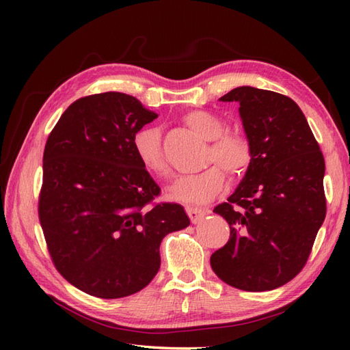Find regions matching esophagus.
Returning <instances> with one entry per match:
<instances>
[{
	"label": "esophagus",
	"instance_id": "34e87169",
	"mask_svg": "<svg viewBox=\"0 0 350 350\" xmlns=\"http://www.w3.org/2000/svg\"><path fill=\"white\" fill-rule=\"evenodd\" d=\"M185 211H187L192 224H197V222L202 219L204 215L209 213V211L207 209H203V207H196V206H187L185 207Z\"/></svg>",
	"mask_w": 350,
	"mask_h": 350
}]
</instances>
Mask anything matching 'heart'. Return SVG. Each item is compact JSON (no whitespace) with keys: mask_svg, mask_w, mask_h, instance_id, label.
Instances as JSON below:
<instances>
[{"mask_svg":"<svg viewBox=\"0 0 350 350\" xmlns=\"http://www.w3.org/2000/svg\"><path fill=\"white\" fill-rule=\"evenodd\" d=\"M192 131L211 139L204 162H217L196 174L179 177L170 188V197L188 204H204L224 188V167L232 177H239L252 162V144L248 137L227 131V123L209 111L197 109L185 116ZM132 147L141 165L153 176H168V163L162 150V133L156 126H144L132 137Z\"/></svg>","mask_w":350,"mask_h":350,"instance_id":"heart-1","label":"heart"}]
</instances>
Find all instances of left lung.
Segmentation results:
<instances>
[{
  "instance_id": "8db88e82",
  "label": "left lung",
  "mask_w": 350,
  "mask_h": 350,
  "mask_svg": "<svg viewBox=\"0 0 350 350\" xmlns=\"http://www.w3.org/2000/svg\"><path fill=\"white\" fill-rule=\"evenodd\" d=\"M252 162L227 203L213 212L230 226L211 266L228 286L265 292L293 280L310 257L326 215L325 159L301 108L284 94L237 87Z\"/></svg>"
}]
</instances>
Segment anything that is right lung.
<instances>
[{"mask_svg": "<svg viewBox=\"0 0 350 350\" xmlns=\"http://www.w3.org/2000/svg\"><path fill=\"white\" fill-rule=\"evenodd\" d=\"M158 114L133 96H85L64 111L43 152L39 219L55 269L103 299L139 292L159 271L163 237L189 226L141 165L132 137Z\"/></svg>", "mask_w": 350, "mask_h": 350, "instance_id": "obj_1", "label": "right lung"}]
</instances>
